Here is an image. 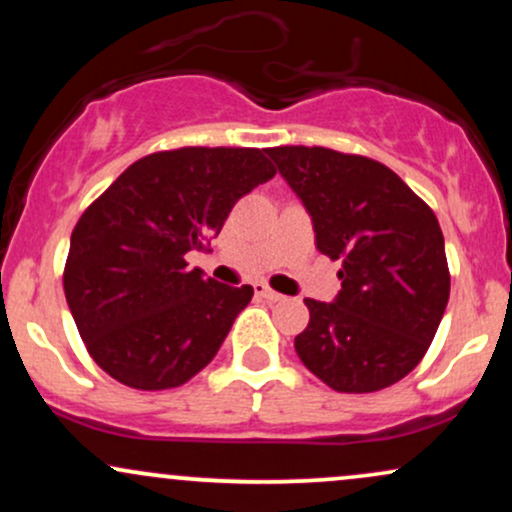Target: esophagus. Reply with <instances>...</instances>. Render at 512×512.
Listing matches in <instances>:
<instances>
[{
  "label": "esophagus",
  "instance_id": "obj_1",
  "mask_svg": "<svg viewBox=\"0 0 512 512\" xmlns=\"http://www.w3.org/2000/svg\"><path fill=\"white\" fill-rule=\"evenodd\" d=\"M255 293H257V296H262L264 301H272V303H276V301H284V296H281L279 291H274L272 286L264 284V281H260V284H255Z\"/></svg>",
  "mask_w": 512,
  "mask_h": 512
}]
</instances>
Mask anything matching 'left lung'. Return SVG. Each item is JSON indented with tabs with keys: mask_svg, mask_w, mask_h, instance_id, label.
I'll use <instances>...</instances> for the list:
<instances>
[{
	"mask_svg": "<svg viewBox=\"0 0 512 512\" xmlns=\"http://www.w3.org/2000/svg\"><path fill=\"white\" fill-rule=\"evenodd\" d=\"M267 154L313 219L315 245L342 260L332 303L305 298L303 366L337 392H375L411 373L431 346L450 298L436 214L383 163L325 146Z\"/></svg>",
	"mask_w": 512,
	"mask_h": 512,
	"instance_id": "1",
	"label": "left lung"
}]
</instances>
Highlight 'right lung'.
Wrapping results in <instances>:
<instances>
[{
    "mask_svg": "<svg viewBox=\"0 0 512 512\" xmlns=\"http://www.w3.org/2000/svg\"><path fill=\"white\" fill-rule=\"evenodd\" d=\"M274 175L264 149L158 151L81 214L64 296L88 354L110 378L168 390L216 356L252 286L204 279L185 255L219 236L233 204Z\"/></svg>",
    "mask_w": 512,
    "mask_h": 512,
    "instance_id": "1",
    "label": "right lung"
}]
</instances>
